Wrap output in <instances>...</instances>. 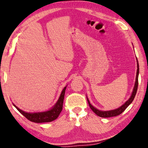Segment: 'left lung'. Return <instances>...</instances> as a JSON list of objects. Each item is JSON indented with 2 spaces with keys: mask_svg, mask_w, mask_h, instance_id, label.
<instances>
[{
  "mask_svg": "<svg viewBox=\"0 0 148 148\" xmlns=\"http://www.w3.org/2000/svg\"><path fill=\"white\" fill-rule=\"evenodd\" d=\"M138 69H137V73H136V82H135V85H134V90L132 91V95L130 97L127 101H126L125 104L122 105L121 107H119V109H114V110H112V111H99L97 109H95L94 107H93L92 105L90 104V101L88 98H87V100H88L89 106L91 108V109L95 112V113L97 114V116L103 117V118H108V117H112V116H118L119 114H121L128 107V106L130 105L131 103L133 101L134 99L135 95L136 94V91L138 90V74H139V64H138Z\"/></svg>",
  "mask_w": 148,
  "mask_h": 148,
  "instance_id": "obj_1",
  "label": "left lung"
}]
</instances>
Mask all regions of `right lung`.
I'll use <instances>...</instances> for the list:
<instances>
[{
  "label": "right lung",
  "mask_w": 148,
  "mask_h": 148,
  "mask_svg": "<svg viewBox=\"0 0 148 148\" xmlns=\"http://www.w3.org/2000/svg\"><path fill=\"white\" fill-rule=\"evenodd\" d=\"M66 88V86L63 89L62 91L61 94L58 99V101L56 105L54 106L53 109L49 110L48 111L43 112H35V113H29V112H25L22 110L18 109V108L15 106L21 114H22L25 118L27 119L28 120L34 122L36 123H49V122L53 121L56 119L58 118L59 116L60 112L62 110V105H63V101H64L65 90Z\"/></svg>",
  "instance_id": "obj_1"
}]
</instances>
